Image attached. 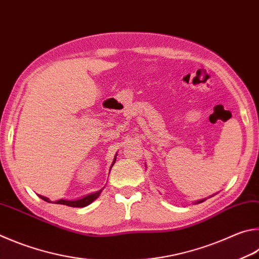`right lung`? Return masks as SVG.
<instances>
[{"mask_svg": "<svg viewBox=\"0 0 259 259\" xmlns=\"http://www.w3.org/2000/svg\"><path fill=\"white\" fill-rule=\"evenodd\" d=\"M115 162V161H114ZM114 164V163H113ZM112 164V165H113ZM101 195V191H97L95 194H92V195H88L86 197H83L81 199H77V200H64V199H60L56 201L58 204H63V205H67V206H71V207H84V206H87L89 204H92L94 200L96 198H98ZM41 198L45 199V200H49V198H46L44 196H40Z\"/></svg>", "mask_w": 259, "mask_h": 259, "instance_id": "1", "label": "right lung"}]
</instances>
